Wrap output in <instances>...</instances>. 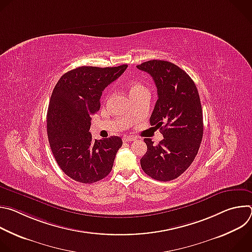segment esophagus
<instances>
[{
    "mask_svg": "<svg viewBox=\"0 0 252 252\" xmlns=\"http://www.w3.org/2000/svg\"><path fill=\"white\" fill-rule=\"evenodd\" d=\"M134 139H135V137H134V136H131V135H125V136L123 137V140H124V141H126V142L132 141V140H134Z\"/></svg>",
    "mask_w": 252,
    "mask_h": 252,
    "instance_id": "1",
    "label": "esophagus"
}]
</instances>
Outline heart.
I'll list each match as a JSON object with an SVG mask.
<instances>
[{
	"label": "heart",
	"mask_w": 252,
	"mask_h": 252,
	"mask_svg": "<svg viewBox=\"0 0 252 252\" xmlns=\"http://www.w3.org/2000/svg\"><path fill=\"white\" fill-rule=\"evenodd\" d=\"M128 92H129V94L131 96V95H134V94H140V93L148 92V90H147L146 87H143L141 84L134 82V83H131L129 85Z\"/></svg>",
	"instance_id": "heart-1"
}]
</instances>
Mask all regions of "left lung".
I'll use <instances>...</instances> for the list:
<instances>
[{"instance_id": "1", "label": "left lung", "mask_w": 252, "mask_h": 252, "mask_svg": "<svg viewBox=\"0 0 252 252\" xmlns=\"http://www.w3.org/2000/svg\"><path fill=\"white\" fill-rule=\"evenodd\" d=\"M136 67L150 74L157 86L158 98L150 123L163 135L158 145L145 138L148 151L140 165L152 178L169 182L189 167L199 150L203 135L199 94L191 78L170 62L152 60Z\"/></svg>"}]
</instances>
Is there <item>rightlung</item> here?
<instances>
[{
    "label": "right lung",
    "instance_id": "add662e5",
    "mask_svg": "<svg viewBox=\"0 0 252 252\" xmlns=\"http://www.w3.org/2000/svg\"><path fill=\"white\" fill-rule=\"evenodd\" d=\"M126 67H76L62 76L52 93L47 115L50 147L61 169L76 182L96 183L113 168L123 140L120 136L94 140L91 116L99 111L102 91Z\"/></svg>",
    "mask_w": 252,
    "mask_h": 252
}]
</instances>
